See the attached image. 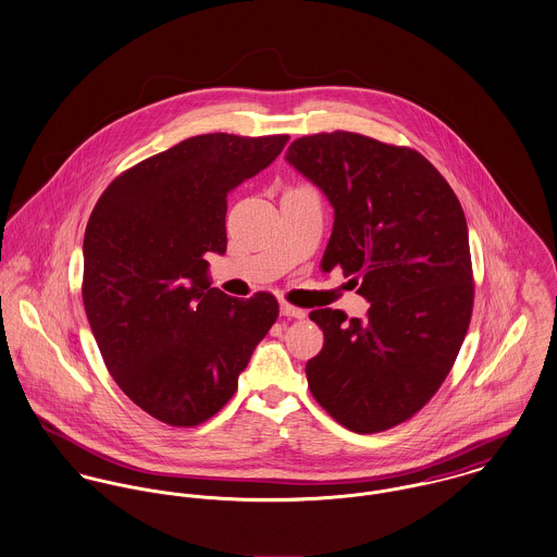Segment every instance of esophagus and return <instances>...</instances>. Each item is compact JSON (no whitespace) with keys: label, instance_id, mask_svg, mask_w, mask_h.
I'll return each instance as SVG.
<instances>
[{"label":"esophagus","instance_id":"esophagus-1","mask_svg":"<svg viewBox=\"0 0 557 557\" xmlns=\"http://www.w3.org/2000/svg\"><path fill=\"white\" fill-rule=\"evenodd\" d=\"M281 314H283V317H292V319H304V317H306V310L294 306V304L283 302L281 304Z\"/></svg>","mask_w":557,"mask_h":557}]
</instances>
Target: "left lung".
I'll list each match as a JSON object with an SVG mask.
<instances>
[{
	"label": "left lung",
	"mask_w": 557,
	"mask_h": 557,
	"mask_svg": "<svg viewBox=\"0 0 557 557\" xmlns=\"http://www.w3.org/2000/svg\"><path fill=\"white\" fill-rule=\"evenodd\" d=\"M285 159L334 206L321 270L341 268L370 302L363 321L308 314L325 336L306 363L310 394L357 434L400 425L438 392L470 325L461 203L421 152L354 132L304 136Z\"/></svg>",
	"instance_id": "8db88e82"
}]
</instances>
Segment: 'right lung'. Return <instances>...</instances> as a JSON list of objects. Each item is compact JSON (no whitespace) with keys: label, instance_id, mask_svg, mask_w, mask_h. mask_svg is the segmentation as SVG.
I'll list each match as a JSON object with an SVG mask.
<instances>
[{"label":"right lung","instance_id":"1","mask_svg":"<svg viewBox=\"0 0 557 557\" xmlns=\"http://www.w3.org/2000/svg\"><path fill=\"white\" fill-rule=\"evenodd\" d=\"M289 136H194L119 174L85 230L83 302L103 363L157 421L200 425L232 400L278 317L208 283L225 253L227 194L268 168Z\"/></svg>","mask_w":557,"mask_h":557}]
</instances>
